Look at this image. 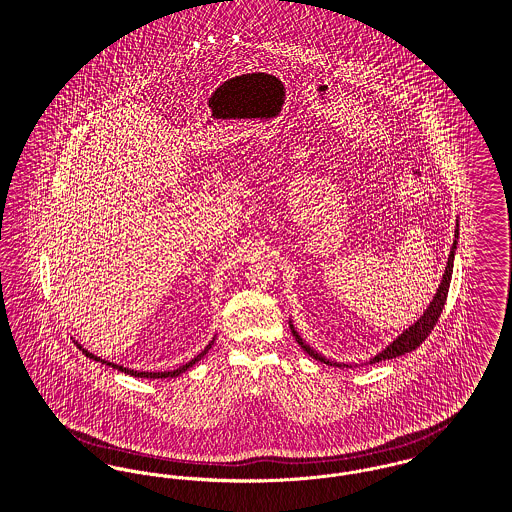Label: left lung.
Returning a JSON list of instances; mask_svg holds the SVG:
<instances>
[{"mask_svg": "<svg viewBox=\"0 0 512 512\" xmlns=\"http://www.w3.org/2000/svg\"><path fill=\"white\" fill-rule=\"evenodd\" d=\"M456 245H458V222H456V230H454V241H452L451 255H449V261H447V267H445V272H443L441 284H439V288H437V292H435L433 300L429 301L427 309L423 311V315H421L420 319H418L412 327H408L406 331L400 332V334L392 340L391 344H389L387 348H383L379 354H375L371 360L365 361V363H369V365H371V363H379V361L392 360V358L404 356V354H408V352L416 350V348L420 346L421 342L429 336V332L433 331L435 323H437V321H439V317H441V311H443V307H445L447 296H449V286H451L452 265H454V255H456ZM290 329H292V334L296 336V342L300 344L301 348H303V350H305L313 360L321 361V363H327V365H334V367H358V363H342V361H334L331 360V358H325V356H323V354H319L317 350H313V348H311V346L301 338L300 332L296 331L294 321H290ZM361 365H363V363H361Z\"/></svg>", "mask_w": 512, "mask_h": 512, "instance_id": "left-lung-1", "label": "left lung"}]
</instances>
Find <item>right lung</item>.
Instances as JSON below:
<instances>
[{"mask_svg":"<svg viewBox=\"0 0 512 512\" xmlns=\"http://www.w3.org/2000/svg\"><path fill=\"white\" fill-rule=\"evenodd\" d=\"M75 344L79 346V350H83V354L87 356V358H91L94 361H100V363H106V365H110V367H114V369H118L121 373H127V375H131V377H141V379H172V377H180L181 373H185L187 369H191L195 363L199 360H203L205 356H207V352L211 350L212 344H214V338H212L211 342H209V346L199 354V356H195L193 360L187 361V363H183L180 365L178 369H172V371H137V369H129V367H123L120 363H114V361L102 360L100 356H94L92 352H89L87 348H83L77 340H75Z\"/></svg>","mask_w":512,"mask_h":512,"instance_id":"right-lung-1","label":"right lung"}]
</instances>
